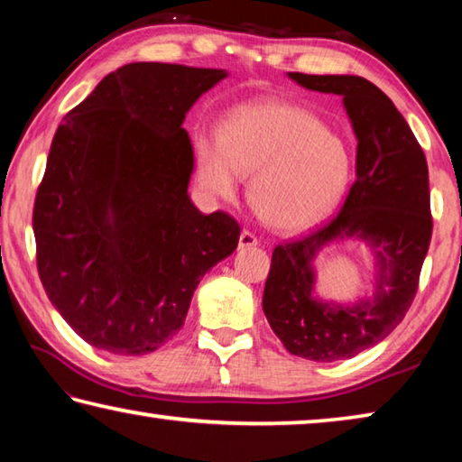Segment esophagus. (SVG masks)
Wrapping results in <instances>:
<instances>
[{
    "label": "esophagus",
    "mask_w": 462,
    "mask_h": 462,
    "mask_svg": "<svg viewBox=\"0 0 462 462\" xmlns=\"http://www.w3.org/2000/svg\"><path fill=\"white\" fill-rule=\"evenodd\" d=\"M256 245H259V238H256L253 232L245 230V232L240 234V240H238V246H240V248H253V246H256Z\"/></svg>",
    "instance_id": "1"
}]
</instances>
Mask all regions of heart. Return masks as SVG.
<instances>
[{"mask_svg": "<svg viewBox=\"0 0 462 462\" xmlns=\"http://www.w3.org/2000/svg\"><path fill=\"white\" fill-rule=\"evenodd\" d=\"M195 169L201 189L232 198L248 179V203L271 228L295 232L326 220L353 179V154L308 109L267 101L240 106L217 128V143L199 138Z\"/></svg>", "mask_w": 462, "mask_h": 462, "instance_id": "b5f03b06", "label": "heart"}]
</instances>
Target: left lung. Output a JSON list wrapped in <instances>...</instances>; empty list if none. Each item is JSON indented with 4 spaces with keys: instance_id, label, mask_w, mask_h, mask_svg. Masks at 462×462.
<instances>
[{
    "instance_id": "left-lung-1",
    "label": "left lung",
    "mask_w": 462,
    "mask_h": 462,
    "mask_svg": "<svg viewBox=\"0 0 462 462\" xmlns=\"http://www.w3.org/2000/svg\"><path fill=\"white\" fill-rule=\"evenodd\" d=\"M287 77L310 91L342 97L358 143L356 179L338 216L273 250L263 311L291 355L344 361L393 332L416 297L432 238L428 162L408 122L377 85L356 75ZM344 239L365 241L374 254V295L355 304L315 295L317 254Z\"/></svg>"
}]
</instances>
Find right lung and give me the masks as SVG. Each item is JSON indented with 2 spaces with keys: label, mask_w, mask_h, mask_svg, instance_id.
I'll list each match as a JSON object with an SVG mask.
<instances>
[{
  "label": "right lung",
  "mask_w": 462,
  "mask_h": 462,
  "mask_svg": "<svg viewBox=\"0 0 462 462\" xmlns=\"http://www.w3.org/2000/svg\"><path fill=\"white\" fill-rule=\"evenodd\" d=\"M224 69L130 62L106 75L52 138L34 201L36 263L62 319L99 350L154 353L181 330L201 277L240 226L187 193L185 116Z\"/></svg>",
  "instance_id": "obj_1"
}]
</instances>
